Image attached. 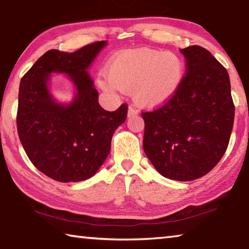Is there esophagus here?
Segmentation results:
<instances>
[{"label":"esophagus","instance_id":"obj_1","mask_svg":"<svg viewBox=\"0 0 249 249\" xmlns=\"http://www.w3.org/2000/svg\"><path fill=\"white\" fill-rule=\"evenodd\" d=\"M138 109H136V108H134L133 106H129L128 107V113H127V115H128V117H133V116H136V115H138Z\"/></svg>","mask_w":249,"mask_h":249}]
</instances>
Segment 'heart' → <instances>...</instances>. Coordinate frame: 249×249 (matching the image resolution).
<instances>
[{
    "instance_id": "b5f03b06",
    "label": "heart",
    "mask_w": 249,
    "mask_h": 249,
    "mask_svg": "<svg viewBox=\"0 0 249 249\" xmlns=\"http://www.w3.org/2000/svg\"><path fill=\"white\" fill-rule=\"evenodd\" d=\"M185 76V62L173 52L158 50L125 51L110 59L108 79L99 85L132 91L135 104L143 108H158L168 103L179 89Z\"/></svg>"
}]
</instances>
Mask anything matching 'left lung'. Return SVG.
Segmentation results:
<instances>
[{"label":"left lung","instance_id":"8db88e82","mask_svg":"<svg viewBox=\"0 0 249 249\" xmlns=\"http://www.w3.org/2000/svg\"><path fill=\"white\" fill-rule=\"evenodd\" d=\"M186 75L162 106L142 111L143 149L163 177L188 181L214 168L228 148L234 118L229 74L208 50L183 48Z\"/></svg>","mask_w":249,"mask_h":249}]
</instances>
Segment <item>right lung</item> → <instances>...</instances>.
<instances>
[{"mask_svg":"<svg viewBox=\"0 0 249 249\" xmlns=\"http://www.w3.org/2000/svg\"><path fill=\"white\" fill-rule=\"evenodd\" d=\"M106 43L68 53L51 50L22 76L17 128L28 158L52 179L70 183L92 177L109 155L114 132L127 117V105L107 111L86 70ZM52 71L68 72L78 90L69 107L55 103L47 89Z\"/></svg>","mask_w":249,"mask_h":249,"instance_id":"obj_1","label":"right lung"}]
</instances>
